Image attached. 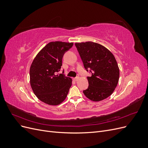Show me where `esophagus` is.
I'll return each instance as SVG.
<instances>
[{"label": "esophagus", "instance_id": "1", "mask_svg": "<svg viewBox=\"0 0 148 148\" xmlns=\"http://www.w3.org/2000/svg\"><path fill=\"white\" fill-rule=\"evenodd\" d=\"M78 79H79V77H75V78H74V80L75 82H77L78 80Z\"/></svg>", "mask_w": 148, "mask_h": 148}]
</instances>
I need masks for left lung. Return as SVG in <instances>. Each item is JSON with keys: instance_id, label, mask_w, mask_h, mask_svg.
Instances as JSON below:
<instances>
[{"instance_id": "1", "label": "left lung", "mask_w": 148, "mask_h": 148, "mask_svg": "<svg viewBox=\"0 0 148 148\" xmlns=\"http://www.w3.org/2000/svg\"><path fill=\"white\" fill-rule=\"evenodd\" d=\"M85 69L91 73L88 77L89 86L84 95L92 101L106 99L113 93L119 79V68L114 56L101 44L91 41L77 42Z\"/></svg>"}]
</instances>
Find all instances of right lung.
I'll return each mask as SVG.
<instances>
[{"label": "right lung", "mask_w": 148, "mask_h": 148, "mask_svg": "<svg viewBox=\"0 0 148 148\" xmlns=\"http://www.w3.org/2000/svg\"><path fill=\"white\" fill-rule=\"evenodd\" d=\"M73 45V42H49L39 52L31 64V88L38 99L47 104L59 105L68 95L72 79L57 72L61 69L65 52Z\"/></svg>", "instance_id": "right-lung-1"}]
</instances>
